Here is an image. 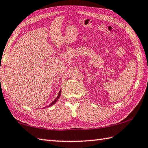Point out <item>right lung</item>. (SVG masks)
<instances>
[{
  "mask_svg": "<svg viewBox=\"0 0 148 148\" xmlns=\"http://www.w3.org/2000/svg\"><path fill=\"white\" fill-rule=\"evenodd\" d=\"M60 95H61V90H60V92H59V93H58V95L57 96V97H56V98L55 99V100H54V101H53L51 103H50V104L49 105V106H48L47 107H46V108H48V107H50V106H51L52 105H53L54 104V103H56V102L57 101V100L60 98Z\"/></svg>",
  "mask_w": 148,
  "mask_h": 148,
  "instance_id": "add662e5",
  "label": "right lung"
}]
</instances>
